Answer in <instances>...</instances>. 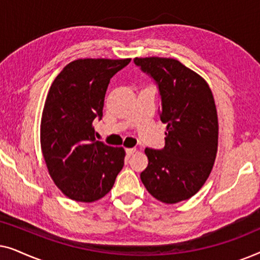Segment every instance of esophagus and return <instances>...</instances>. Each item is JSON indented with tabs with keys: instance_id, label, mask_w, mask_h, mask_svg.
<instances>
[{
	"instance_id": "34e87169",
	"label": "esophagus",
	"mask_w": 260,
	"mask_h": 260,
	"mask_svg": "<svg viewBox=\"0 0 260 260\" xmlns=\"http://www.w3.org/2000/svg\"><path fill=\"white\" fill-rule=\"evenodd\" d=\"M136 150H137V149L136 148H129V149H126V155L127 156H131V155H133L134 154V152H136Z\"/></svg>"
}]
</instances>
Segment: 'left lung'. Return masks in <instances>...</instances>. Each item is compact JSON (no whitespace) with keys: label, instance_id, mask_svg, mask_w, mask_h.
<instances>
[{"label":"left lung","instance_id":"obj_1","mask_svg":"<svg viewBox=\"0 0 260 260\" xmlns=\"http://www.w3.org/2000/svg\"><path fill=\"white\" fill-rule=\"evenodd\" d=\"M135 65L157 85L159 118L167 124L166 145L145 148L149 163L141 180L165 204L188 200L212 172L218 150V115L204 78L170 58H135Z\"/></svg>","mask_w":260,"mask_h":260}]
</instances>
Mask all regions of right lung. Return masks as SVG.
I'll use <instances>...</instances> for the list:
<instances>
[{
  "instance_id": "right-lung-1",
  "label": "right lung",
  "mask_w": 260,
  "mask_h": 260,
  "mask_svg": "<svg viewBox=\"0 0 260 260\" xmlns=\"http://www.w3.org/2000/svg\"><path fill=\"white\" fill-rule=\"evenodd\" d=\"M131 59H78L51 85L41 118V150L56 187L72 200L93 202L111 190L124 166L123 148L95 141L110 79Z\"/></svg>"
}]
</instances>
